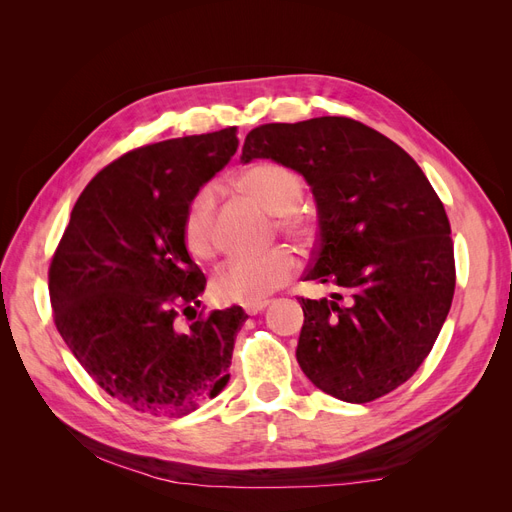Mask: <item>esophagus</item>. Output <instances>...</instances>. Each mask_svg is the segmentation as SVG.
Listing matches in <instances>:
<instances>
[{"instance_id":"esophagus-1","label":"esophagus","mask_w":512,"mask_h":512,"mask_svg":"<svg viewBox=\"0 0 512 512\" xmlns=\"http://www.w3.org/2000/svg\"><path fill=\"white\" fill-rule=\"evenodd\" d=\"M269 305V301H258V303H245L243 305V309L250 316H254V314H258V312H262V309H265Z\"/></svg>"}]
</instances>
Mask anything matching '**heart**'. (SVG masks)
Segmentation results:
<instances>
[{
  "label": "heart",
  "mask_w": 512,
  "mask_h": 512,
  "mask_svg": "<svg viewBox=\"0 0 512 512\" xmlns=\"http://www.w3.org/2000/svg\"><path fill=\"white\" fill-rule=\"evenodd\" d=\"M237 185L256 198L267 211L275 213V224L286 237L305 243L314 235V220L301 205L303 179L292 168L277 162H258L245 168ZM213 185H203L188 205L183 218V241L188 250L209 260L218 252V226H215ZM299 271V260L288 247H271L262 254L235 256L213 275L211 292L224 303H258L275 290L284 288Z\"/></svg>",
  "instance_id": "heart-1"
}]
</instances>
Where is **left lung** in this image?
Segmentation results:
<instances>
[{
    "label": "left lung",
    "mask_w": 512,
    "mask_h": 512,
    "mask_svg": "<svg viewBox=\"0 0 512 512\" xmlns=\"http://www.w3.org/2000/svg\"><path fill=\"white\" fill-rule=\"evenodd\" d=\"M254 158L305 177L320 226L305 280L346 292L301 297L303 374L348 404L395 391L427 359L455 294L436 190L397 143L350 117L265 123L245 136L241 162Z\"/></svg>",
    "instance_id": "obj_1"
}]
</instances>
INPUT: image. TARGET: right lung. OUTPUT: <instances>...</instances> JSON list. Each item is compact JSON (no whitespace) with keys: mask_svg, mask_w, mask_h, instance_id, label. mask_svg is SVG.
<instances>
[{"mask_svg":"<svg viewBox=\"0 0 512 512\" xmlns=\"http://www.w3.org/2000/svg\"><path fill=\"white\" fill-rule=\"evenodd\" d=\"M237 145L232 126L123 153L87 183L53 254L59 335L108 395L141 414H190L230 378L247 314L232 305L196 320L207 277L185 247L183 218Z\"/></svg>","mask_w":512,"mask_h":512,"instance_id":"obj_1","label":"right lung"}]
</instances>
